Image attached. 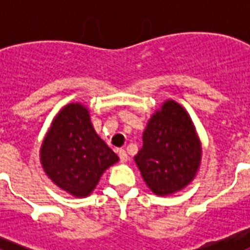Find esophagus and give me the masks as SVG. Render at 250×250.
<instances>
[{"mask_svg": "<svg viewBox=\"0 0 250 250\" xmlns=\"http://www.w3.org/2000/svg\"><path fill=\"white\" fill-rule=\"evenodd\" d=\"M119 158H121L122 164H125V162L128 161V154H127V152H125V149H121V150H119Z\"/></svg>", "mask_w": 250, "mask_h": 250, "instance_id": "34e87169", "label": "esophagus"}]
</instances>
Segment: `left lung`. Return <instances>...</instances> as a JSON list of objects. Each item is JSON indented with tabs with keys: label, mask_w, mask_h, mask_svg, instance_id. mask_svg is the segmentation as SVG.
<instances>
[{
	"label": "left lung",
	"mask_w": 250,
	"mask_h": 250,
	"mask_svg": "<svg viewBox=\"0 0 250 250\" xmlns=\"http://www.w3.org/2000/svg\"><path fill=\"white\" fill-rule=\"evenodd\" d=\"M201 141L189 114L166 100L146 123L135 162L157 196H171L189 186L201 165Z\"/></svg>",
	"instance_id": "1"
}]
</instances>
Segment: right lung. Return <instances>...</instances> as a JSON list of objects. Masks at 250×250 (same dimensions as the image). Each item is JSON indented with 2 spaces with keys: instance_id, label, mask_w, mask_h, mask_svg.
Listing matches in <instances>:
<instances>
[{
  "instance_id": "right-lung-1",
  "label": "right lung",
  "mask_w": 250,
  "mask_h": 250,
  "mask_svg": "<svg viewBox=\"0 0 250 250\" xmlns=\"http://www.w3.org/2000/svg\"><path fill=\"white\" fill-rule=\"evenodd\" d=\"M119 158L98 136L89 109L71 102L57 113L40 148L45 174L74 197L89 196L102 174Z\"/></svg>"
}]
</instances>
